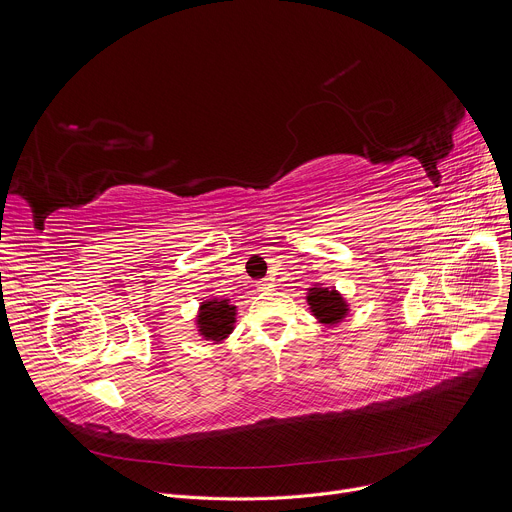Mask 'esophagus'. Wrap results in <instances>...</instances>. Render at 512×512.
<instances>
[{
  "label": "esophagus",
  "mask_w": 512,
  "mask_h": 512,
  "mask_svg": "<svg viewBox=\"0 0 512 512\" xmlns=\"http://www.w3.org/2000/svg\"><path fill=\"white\" fill-rule=\"evenodd\" d=\"M255 287H257L259 291H267V289L273 287V279H261V281H257Z\"/></svg>",
  "instance_id": "1"
}]
</instances>
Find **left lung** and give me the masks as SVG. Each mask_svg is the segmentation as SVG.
Masks as SVG:
<instances>
[{"label":"left lung","instance_id":"8db88e82","mask_svg":"<svg viewBox=\"0 0 512 512\" xmlns=\"http://www.w3.org/2000/svg\"><path fill=\"white\" fill-rule=\"evenodd\" d=\"M306 300L312 316L324 326L340 324L350 312L348 302L342 298L340 291L334 287H326L322 283L308 289Z\"/></svg>","mask_w":512,"mask_h":512}]
</instances>
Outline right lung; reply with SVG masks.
<instances>
[{
  "instance_id": "1",
  "label": "right lung",
  "mask_w": 512,
  "mask_h": 512,
  "mask_svg": "<svg viewBox=\"0 0 512 512\" xmlns=\"http://www.w3.org/2000/svg\"><path fill=\"white\" fill-rule=\"evenodd\" d=\"M237 322V306L231 304V300H204L198 308L196 316V328L198 334L204 340H210L212 344L223 342L229 338V334L235 330Z\"/></svg>"
}]
</instances>
